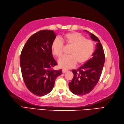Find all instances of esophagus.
I'll return each instance as SVG.
<instances>
[{
  "instance_id": "1",
  "label": "esophagus",
  "mask_w": 124,
  "mask_h": 124,
  "mask_svg": "<svg viewBox=\"0 0 124 124\" xmlns=\"http://www.w3.org/2000/svg\"><path fill=\"white\" fill-rule=\"evenodd\" d=\"M67 71H68V70H62V73H66V72H67Z\"/></svg>"
}]
</instances>
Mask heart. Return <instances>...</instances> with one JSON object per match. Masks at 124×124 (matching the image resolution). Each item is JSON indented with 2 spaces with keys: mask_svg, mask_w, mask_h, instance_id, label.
I'll use <instances>...</instances> for the list:
<instances>
[{
  "mask_svg": "<svg viewBox=\"0 0 124 124\" xmlns=\"http://www.w3.org/2000/svg\"><path fill=\"white\" fill-rule=\"evenodd\" d=\"M62 39L66 45L72 47L68 53L69 55L63 56L58 61L60 67L64 69L82 65L86 62L94 51V44L92 40L86 39L84 36L78 32H69L64 35ZM64 49L63 43L59 39H55L51 44L52 54L55 57L62 56Z\"/></svg>",
  "mask_w": 124,
  "mask_h": 124,
  "instance_id": "b5f03b06",
  "label": "heart"
}]
</instances>
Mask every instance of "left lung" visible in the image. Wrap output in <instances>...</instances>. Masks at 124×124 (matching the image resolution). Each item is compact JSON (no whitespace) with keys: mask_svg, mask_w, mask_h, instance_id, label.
Here are the masks:
<instances>
[{"mask_svg":"<svg viewBox=\"0 0 124 124\" xmlns=\"http://www.w3.org/2000/svg\"><path fill=\"white\" fill-rule=\"evenodd\" d=\"M85 31L97 43L92 58L77 70H72L74 77L69 82V88L73 94L79 96L87 94L94 89L100 79L105 62L104 50L99 39L93 34Z\"/></svg>","mask_w":124,"mask_h":124,"instance_id":"1","label":"left lung"}]
</instances>
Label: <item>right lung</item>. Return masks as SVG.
<instances>
[{"instance_id":"add662e5","label":"right lung","mask_w":124,"mask_h":124,"mask_svg":"<svg viewBox=\"0 0 124 124\" xmlns=\"http://www.w3.org/2000/svg\"><path fill=\"white\" fill-rule=\"evenodd\" d=\"M56 37L54 30H43L30 36L20 55V67L27 88L32 94L43 96L51 92L62 70H54L57 65L52 54L51 44Z\"/></svg>"}]
</instances>
